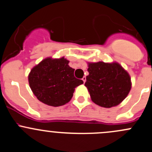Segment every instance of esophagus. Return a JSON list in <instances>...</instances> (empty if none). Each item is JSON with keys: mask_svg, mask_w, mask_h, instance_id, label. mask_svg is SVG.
I'll list each match as a JSON object with an SVG mask.
<instances>
[{"mask_svg": "<svg viewBox=\"0 0 152 152\" xmlns=\"http://www.w3.org/2000/svg\"><path fill=\"white\" fill-rule=\"evenodd\" d=\"M82 80H83V81L84 83H85L86 81V77H83L82 78Z\"/></svg>", "mask_w": 152, "mask_h": 152, "instance_id": "obj_1", "label": "esophagus"}]
</instances>
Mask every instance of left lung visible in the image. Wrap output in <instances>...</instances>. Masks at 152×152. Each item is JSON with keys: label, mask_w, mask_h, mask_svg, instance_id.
<instances>
[{"label": "left lung", "mask_w": 152, "mask_h": 152, "mask_svg": "<svg viewBox=\"0 0 152 152\" xmlns=\"http://www.w3.org/2000/svg\"><path fill=\"white\" fill-rule=\"evenodd\" d=\"M85 86L95 104L103 107L118 105L129 94L131 78L119 64L88 63Z\"/></svg>", "instance_id": "left-lung-1"}]
</instances>
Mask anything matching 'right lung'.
Instances as JSON below:
<instances>
[{
  "instance_id": "right-lung-1",
  "label": "right lung",
  "mask_w": 152,
  "mask_h": 152,
  "mask_svg": "<svg viewBox=\"0 0 152 152\" xmlns=\"http://www.w3.org/2000/svg\"><path fill=\"white\" fill-rule=\"evenodd\" d=\"M69 62L64 57L47 58L31 70L29 86L42 102L53 107L64 105L71 100L75 88L83 83L75 77Z\"/></svg>"
}]
</instances>
